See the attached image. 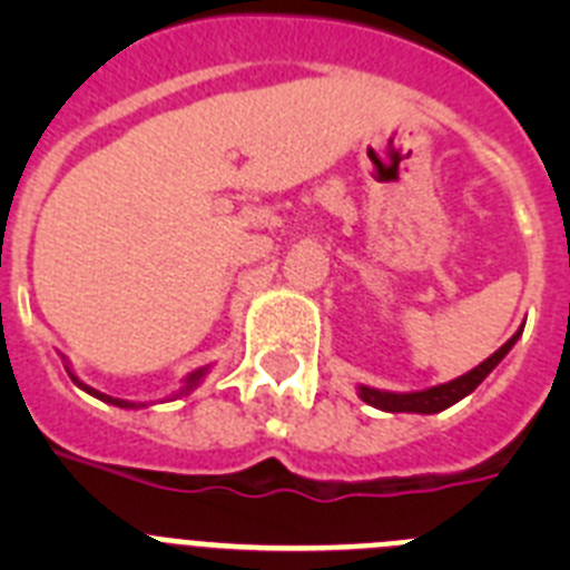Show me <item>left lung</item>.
Returning a JSON list of instances; mask_svg holds the SVG:
<instances>
[{"mask_svg":"<svg viewBox=\"0 0 570 570\" xmlns=\"http://www.w3.org/2000/svg\"><path fill=\"white\" fill-rule=\"evenodd\" d=\"M520 334L522 331H517V334H513L511 340L497 351V354H491L482 365H476L473 371H468L465 376H460V380L454 382L428 387V391H416V394H387V391H376V387L362 385L360 396L367 402V405L380 407V411H391V414H402V411H407V414H440V411L451 407L454 402H460L462 396L471 394L473 387L480 385V382L491 374L493 367L500 365V360L511 351L513 342L520 340Z\"/></svg>","mask_w":570,"mask_h":570,"instance_id":"8db88e82","label":"left lung"}]
</instances>
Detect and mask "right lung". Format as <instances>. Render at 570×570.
<instances>
[{
  "mask_svg": "<svg viewBox=\"0 0 570 570\" xmlns=\"http://www.w3.org/2000/svg\"><path fill=\"white\" fill-rule=\"evenodd\" d=\"M203 374H205V367H199V371H194V374H190V376H188V385H185V391H190V387H194V385H196V382L203 380ZM68 376H70V380H73V382H77V385H79V387H82V391H88V394H94V396H97V400H102V402H110V405H119V407H139V405H136V402L114 400V396H108V394H99V391H94V387H88V385H85V382H79V380H77V376L70 374V371H68Z\"/></svg>",
  "mask_w": 570,
  "mask_h": 570,
  "instance_id": "1",
  "label": "right lung"
}]
</instances>
